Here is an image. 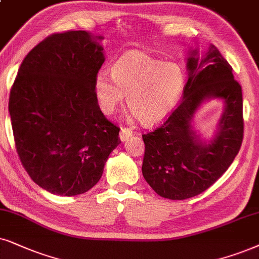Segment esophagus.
I'll return each mask as SVG.
<instances>
[{
  "label": "esophagus",
  "mask_w": 259,
  "mask_h": 259,
  "mask_svg": "<svg viewBox=\"0 0 259 259\" xmlns=\"http://www.w3.org/2000/svg\"><path fill=\"white\" fill-rule=\"evenodd\" d=\"M132 135H133V132L129 129V127H124V126L120 127V135H119L120 141H123L124 142V141H126Z\"/></svg>",
  "instance_id": "34e87169"
}]
</instances>
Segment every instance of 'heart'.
I'll use <instances>...</instances> for the list:
<instances>
[{"instance_id":"1","label":"heart","mask_w":259,"mask_h":259,"mask_svg":"<svg viewBox=\"0 0 259 259\" xmlns=\"http://www.w3.org/2000/svg\"><path fill=\"white\" fill-rule=\"evenodd\" d=\"M185 86V74L179 64L163 62L146 52L129 51L94 81L100 110L112 114L123 103L145 124L161 122L178 103Z\"/></svg>"}]
</instances>
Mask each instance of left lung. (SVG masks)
Listing matches in <instances>:
<instances>
[{"label":"left lung","mask_w":259,"mask_h":259,"mask_svg":"<svg viewBox=\"0 0 259 259\" xmlns=\"http://www.w3.org/2000/svg\"><path fill=\"white\" fill-rule=\"evenodd\" d=\"M189 78L178 107L161 126L142 135V175L163 198L186 199L205 191L224 173L239 152L244 136L243 94L232 67L214 45L198 57L191 50L186 62ZM225 104L217 132L209 141L192 126L204 101Z\"/></svg>","instance_id":"8db88e82"}]
</instances>
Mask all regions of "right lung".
I'll list each match as a JSON object with an SVG mask.
<instances>
[{"instance_id":"obj_1","label":"right lung","mask_w":259,"mask_h":259,"mask_svg":"<svg viewBox=\"0 0 259 259\" xmlns=\"http://www.w3.org/2000/svg\"><path fill=\"white\" fill-rule=\"evenodd\" d=\"M101 39L86 31L49 35L24 58L11 90L16 152L32 181L54 195L93 188L120 143L94 93Z\"/></svg>"}]
</instances>
